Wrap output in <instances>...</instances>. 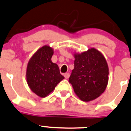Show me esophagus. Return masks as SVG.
I'll use <instances>...</instances> for the list:
<instances>
[{
  "label": "esophagus",
  "instance_id": "obj_1",
  "mask_svg": "<svg viewBox=\"0 0 131 131\" xmlns=\"http://www.w3.org/2000/svg\"><path fill=\"white\" fill-rule=\"evenodd\" d=\"M64 76L65 77L66 79H68V78H69V76H70L69 73H65V74H64Z\"/></svg>",
  "mask_w": 131,
  "mask_h": 131
}]
</instances>
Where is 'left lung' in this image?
Instances as JSON below:
<instances>
[{"label": "left lung", "mask_w": 131, "mask_h": 131, "mask_svg": "<svg viewBox=\"0 0 131 131\" xmlns=\"http://www.w3.org/2000/svg\"><path fill=\"white\" fill-rule=\"evenodd\" d=\"M74 68L69 82L76 95L84 102L95 100L105 90L108 81V67L105 58L91 48L81 53H74Z\"/></svg>", "instance_id": "obj_1"}]
</instances>
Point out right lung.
Segmentation results:
<instances>
[{"mask_svg":"<svg viewBox=\"0 0 131 131\" xmlns=\"http://www.w3.org/2000/svg\"><path fill=\"white\" fill-rule=\"evenodd\" d=\"M53 54V50L45 45L36 51L28 63L27 83L31 91L41 98L49 95L64 79L57 64L52 62Z\"/></svg>","mask_w":131,"mask_h":131,"instance_id":"right-lung-1","label":"right lung"}]
</instances>
